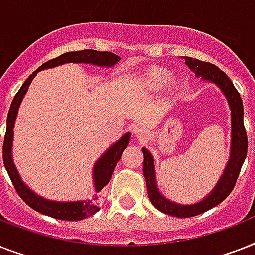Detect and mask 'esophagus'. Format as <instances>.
Returning a JSON list of instances; mask_svg holds the SVG:
<instances>
[{"label":"esophagus","mask_w":255,"mask_h":255,"mask_svg":"<svg viewBox=\"0 0 255 255\" xmlns=\"http://www.w3.org/2000/svg\"><path fill=\"white\" fill-rule=\"evenodd\" d=\"M135 135H137L138 138H140V139H143V138H146V131H144L143 129H135Z\"/></svg>","instance_id":"esophagus-1"}]
</instances>
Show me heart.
Returning <instances> with one entry per match:
<instances>
[{
  "instance_id": "obj_1",
  "label": "heart",
  "mask_w": 255,
  "mask_h": 255,
  "mask_svg": "<svg viewBox=\"0 0 255 255\" xmlns=\"http://www.w3.org/2000/svg\"><path fill=\"white\" fill-rule=\"evenodd\" d=\"M172 80H174V73L166 68H158V67L148 71L144 79L146 84L150 88H160Z\"/></svg>"
}]
</instances>
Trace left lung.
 Here are the masks:
<instances>
[{
  "instance_id": "obj_1",
  "label": "left lung",
  "mask_w": 255,
  "mask_h": 255,
  "mask_svg": "<svg viewBox=\"0 0 255 255\" xmlns=\"http://www.w3.org/2000/svg\"><path fill=\"white\" fill-rule=\"evenodd\" d=\"M185 66L192 72L195 76L201 77L203 80L215 84L217 88L224 93L225 99L228 100L229 109H231V125H232V139H231V155L228 159L227 166L224 168L223 175L220 176L219 182L216 183L211 192L197 201L195 204H180L176 201L167 199L158 188L155 174V164H154V156L147 148H142L143 152V175L147 185V193L151 204L160 212L166 215L174 216V217H193V216L204 213L208 209L219 205L223 200H225L228 195L232 192L238 174L241 171L244 160L248 152V137H246L245 126H244V105L240 97V93L234 88L231 79L227 76V73L223 72L219 67L211 63L201 62L197 59L183 56Z\"/></svg>"
}]
</instances>
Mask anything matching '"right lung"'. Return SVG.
Listing matches in <instances>:
<instances>
[{
  "mask_svg": "<svg viewBox=\"0 0 255 255\" xmlns=\"http://www.w3.org/2000/svg\"><path fill=\"white\" fill-rule=\"evenodd\" d=\"M120 60H121V58L118 55L108 52V51L83 50L66 52V54L60 55L58 58L48 60L44 64H42L38 70L34 71L32 75L27 77V80L24 81L21 89L18 91L15 97H14L13 103L10 105L7 120H6V134L5 140H3V148H2V151H3V164H5L6 171H7V174H9L11 182H13V185L17 189L18 195L21 196L22 200L28 207H31L36 212L43 213L46 216H50V217H54V219L66 220V221H77V220L87 219L89 216L95 215V212L100 209L99 205H97V200H99L97 193L101 192V189L111 180L116 164H117L118 160L121 159L122 152H124V150L129 144L131 134H124L117 142L111 144V147L108 148L107 151L104 152L103 155L95 162V166H93L92 170L95 195H92L89 199L73 201H59L50 200V199L40 196L36 192H34L26 183H23L13 160L14 125H15V120H17L18 111H19V107H21L22 100H23L24 95L27 92L28 85L31 84V81L34 80V77L36 76V73L39 72V71L54 68V67L66 64V63H83V64H92V66L111 68V67L116 66Z\"/></svg>",
  "mask_w": 255,
  "mask_h": 255,
  "instance_id": "right-lung-1",
  "label": "right lung"
}]
</instances>
